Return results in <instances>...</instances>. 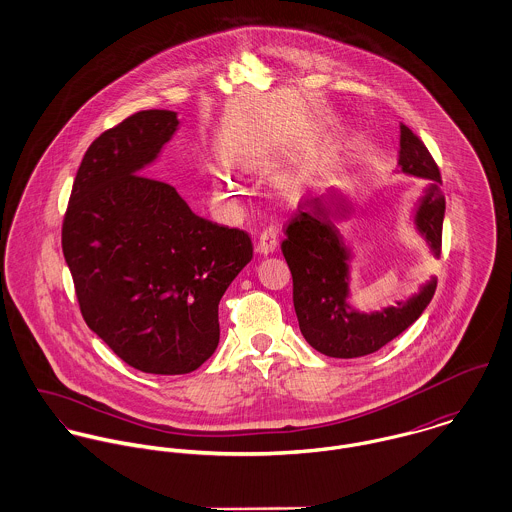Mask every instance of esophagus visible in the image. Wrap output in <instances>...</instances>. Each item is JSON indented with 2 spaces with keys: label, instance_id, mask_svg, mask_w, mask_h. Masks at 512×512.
<instances>
[{
  "label": "esophagus",
  "instance_id": "esophagus-1",
  "mask_svg": "<svg viewBox=\"0 0 512 512\" xmlns=\"http://www.w3.org/2000/svg\"><path fill=\"white\" fill-rule=\"evenodd\" d=\"M278 248V232L274 226H266L260 236H258V244H256V250L262 252V254H270Z\"/></svg>",
  "mask_w": 512,
  "mask_h": 512
}]
</instances>
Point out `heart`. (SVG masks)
I'll list each match as a JSON object with an SVG mask.
<instances>
[{"label":"heart","instance_id":"heart-1","mask_svg":"<svg viewBox=\"0 0 512 512\" xmlns=\"http://www.w3.org/2000/svg\"><path fill=\"white\" fill-rule=\"evenodd\" d=\"M213 181H215V191L219 193L220 197H234V195H238V185H236V181H232L226 173L217 171Z\"/></svg>","mask_w":512,"mask_h":512}]
</instances>
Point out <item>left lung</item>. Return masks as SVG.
I'll return each instance as SVG.
<instances>
[{"instance_id":"1","label":"left lung","mask_w":512,"mask_h":512,"mask_svg":"<svg viewBox=\"0 0 512 512\" xmlns=\"http://www.w3.org/2000/svg\"><path fill=\"white\" fill-rule=\"evenodd\" d=\"M398 165L404 173L441 183L436 159L406 124H400ZM299 207L286 224L282 252L292 272L293 307L305 341L335 359L376 353L424 313L436 293V280L398 307L370 315L353 311L347 303L349 250L335 224L349 215V207L337 193L309 199ZM443 215L445 197L438 185H432L416 213V224L436 254L441 250Z\"/></svg>"}]
</instances>
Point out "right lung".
I'll return each mask as SVG.
<instances>
[{"label":"right lung","mask_w":512,"mask_h":512,"mask_svg":"<svg viewBox=\"0 0 512 512\" xmlns=\"http://www.w3.org/2000/svg\"><path fill=\"white\" fill-rule=\"evenodd\" d=\"M179 126L142 110L86 149L63 219V254L86 325L126 363L187 374L219 345L220 297L252 240L195 215L165 181L140 175Z\"/></svg>","instance_id":"obj_1"}]
</instances>
